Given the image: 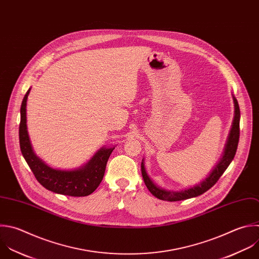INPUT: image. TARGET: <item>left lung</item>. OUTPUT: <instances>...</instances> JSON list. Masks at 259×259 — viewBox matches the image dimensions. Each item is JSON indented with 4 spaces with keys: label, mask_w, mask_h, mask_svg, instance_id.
Instances as JSON below:
<instances>
[{
    "label": "left lung",
    "mask_w": 259,
    "mask_h": 259,
    "mask_svg": "<svg viewBox=\"0 0 259 259\" xmlns=\"http://www.w3.org/2000/svg\"><path fill=\"white\" fill-rule=\"evenodd\" d=\"M234 100V106H235V117L233 121V125L229 134V138L225 147V151L223 153V157L219 161V163L215 165V167L211 170V173L209 176L200 182L198 185H195L193 187H190L185 190L181 191H173V190H165L163 188L158 187L155 185L152 180L148 177L143 161L141 162V173L143 177V181L147 187V189L150 191L152 195H154L156 198L161 199V200H166V201H179V200H185L188 198L196 197L198 195L203 194L206 192L208 189H210L221 178V176L224 174V171L227 169L231 161L233 160L237 147H238V142H239V137H240V109L238 102L236 98L233 97Z\"/></svg>",
    "instance_id": "obj_1"
}]
</instances>
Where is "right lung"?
Listing matches in <instances>:
<instances>
[{
    "instance_id": "obj_1",
    "label": "right lung",
    "mask_w": 259,
    "mask_h": 259,
    "mask_svg": "<svg viewBox=\"0 0 259 259\" xmlns=\"http://www.w3.org/2000/svg\"><path fill=\"white\" fill-rule=\"evenodd\" d=\"M30 89L23 98L20 109L19 142L21 152L36 180L48 190L68 196H88L101 184L108 159L115 147L101 148L83 166L66 170L49 166L34 153L26 126V102Z\"/></svg>"
}]
</instances>
